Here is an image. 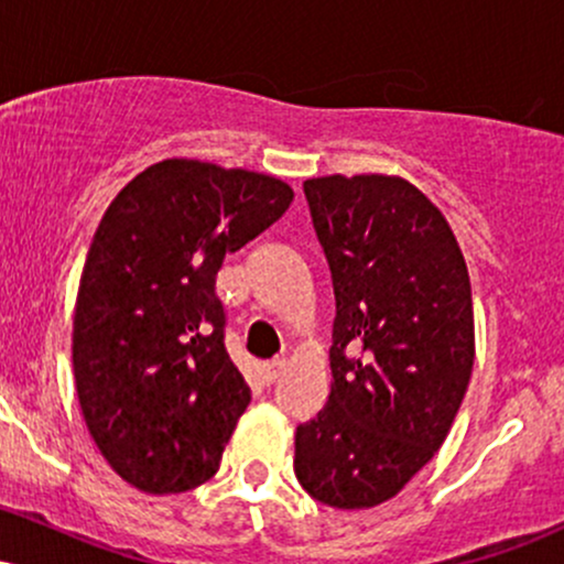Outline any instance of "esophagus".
Returning <instances> with one entry per match:
<instances>
[{
	"label": "esophagus",
	"mask_w": 564,
	"mask_h": 564,
	"mask_svg": "<svg viewBox=\"0 0 564 564\" xmlns=\"http://www.w3.org/2000/svg\"><path fill=\"white\" fill-rule=\"evenodd\" d=\"M283 371H286V360H273V364H262L260 366V377L264 384H273L283 377Z\"/></svg>",
	"instance_id": "1"
}]
</instances>
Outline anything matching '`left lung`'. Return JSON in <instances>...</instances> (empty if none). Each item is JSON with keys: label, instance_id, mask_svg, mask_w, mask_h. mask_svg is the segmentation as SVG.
<instances>
[{"label": "left lung", "instance_id": "8db88e82", "mask_svg": "<svg viewBox=\"0 0 564 564\" xmlns=\"http://www.w3.org/2000/svg\"><path fill=\"white\" fill-rule=\"evenodd\" d=\"M336 302L332 394L296 426V480L368 509L403 490L448 437L475 364L467 262L440 209L387 174L307 180Z\"/></svg>", "mask_w": 564, "mask_h": 564}]
</instances>
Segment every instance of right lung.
Here are the masks:
<instances>
[{
	"label": "right lung",
	"instance_id": "right-lung-1",
	"mask_svg": "<svg viewBox=\"0 0 564 564\" xmlns=\"http://www.w3.org/2000/svg\"><path fill=\"white\" fill-rule=\"evenodd\" d=\"M270 174L166 159L97 225L74 313L84 422L116 475L145 494L215 477L251 400L228 349L217 273L289 209Z\"/></svg>",
	"mask_w": 564,
	"mask_h": 564
}]
</instances>
